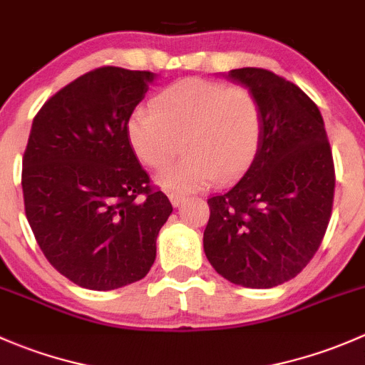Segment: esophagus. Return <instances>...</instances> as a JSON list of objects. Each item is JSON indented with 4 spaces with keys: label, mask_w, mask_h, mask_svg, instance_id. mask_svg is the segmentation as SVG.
Listing matches in <instances>:
<instances>
[{
    "label": "esophagus",
    "mask_w": 365,
    "mask_h": 365,
    "mask_svg": "<svg viewBox=\"0 0 365 365\" xmlns=\"http://www.w3.org/2000/svg\"><path fill=\"white\" fill-rule=\"evenodd\" d=\"M168 197H169V201L173 203V206H178L183 201V196L178 192H168Z\"/></svg>",
    "instance_id": "obj_1"
}]
</instances>
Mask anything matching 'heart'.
Segmentation results:
<instances>
[{
  "label": "heart",
  "instance_id": "obj_1",
  "mask_svg": "<svg viewBox=\"0 0 365 365\" xmlns=\"http://www.w3.org/2000/svg\"><path fill=\"white\" fill-rule=\"evenodd\" d=\"M263 135V111L245 86L189 77L165 86L153 109L139 106L127 121V139L139 162L162 169L180 152L187 157L159 175L168 190L189 192L231 180L252 164Z\"/></svg>",
  "mask_w": 365,
  "mask_h": 365
}]
</instances>
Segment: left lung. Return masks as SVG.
Here are the masks:
<instances>
[{"mask_svg": "<svg viewBox=\"0 0 365 365\" xmlns=\"http://www.w3.org/2000/svg\"><path fill=\"white\" fill-rule=\"evenodd\" d=\"M252 91L263 135L238 182L208 197L203 247L233 284L274 288L297 277L322 245L332 215L336 171L318 106L264 68L227 73Z\"/></svg>", "mask_w": 365, "mask_h": 365, "instance_id": "obj_1", "label": "left lung"}]
</instances>
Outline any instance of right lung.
<instances>
[{
	"label": "right lung",
	"mask_w": 365,
	"mask_h": 365,
	"mask_svg": "<svg viewBox=\"0 0 365 365\" xmlns=\"http://www.w3.org/2000/svg\"><path fill=\"white\" fill-rule=\"evenodd\" d=\"M153 77L95 68L33 118L21 178L26 219L47 261L81 288L108 292L145 277L173 212L127 139Z\"/></svg>",
	"instance_id": "right-lung-1"
}]
</instances>
